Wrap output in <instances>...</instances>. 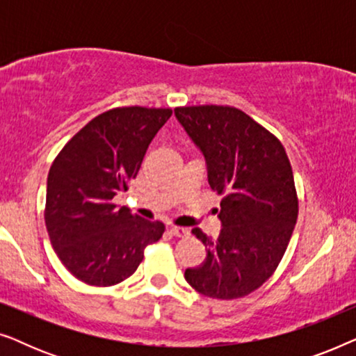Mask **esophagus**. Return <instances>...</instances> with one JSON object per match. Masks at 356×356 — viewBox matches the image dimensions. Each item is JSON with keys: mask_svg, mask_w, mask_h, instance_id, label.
Listing matches in <instances>:
<instances>
[{"mask_svg": "<svg viewBox=\"0 0 356 356\" xmlns=\"http://www.w3.org/2000/svg\"><path fill=\"white\" fill-rule=\"evenodd\" d=\"M168 232L172 233L173 236H178V238H184V236L189 235L188 228H183V227H170Z\"/></svg>", "mask_w": 356, "mask_h": 356, "instance_id": "1", "label": "esophagus"}]
</instances>
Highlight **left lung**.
<instances>
[{
    "instance_id": "1",
    "label": "left lung",
    "mask_w": 356,
    "mask_h": 356,
    "mask_svg": "<svg viewBox=\"0 0 356 356\" xmlns=\"http://www.w3.org/2000/svg\"><path fill=\"white\" fill-rule=\"evenodd\" d=\"M175 116L204 155L211 188L223 194L220 233L212 238L194 228L207 256L184 279L211 298H241L274 274L293 233L298 199L289 157L279 139L238 108L179 106Z\"/></svg>"
}]
</instances>
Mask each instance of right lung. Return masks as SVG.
<instances>
[{
  "mask_svg": "<svg viewBox=\"0 0 356 356\" xmlns=\"http://www.w3.org/2000/svg\"><path fill=\"white\" fill-rule=\"evenodd\" d=\"M170 108L124 106L89 121L53 162L45 223L58 257L76 279L110 286L134 274L162 222L133 216L113 199L128 191Z\"/></svg>",
  "mask_w": 356,
  "mask_h": 356,
  "instance_id": "add662e5",
  "label": "right lung"
}]
</instances>
